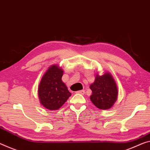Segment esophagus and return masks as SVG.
Returning <instances> with one entry per match:
<instances>
[{"mask_svg": "<svg viewBox=\"0 0 150 150\" xmlns=\"http://www.w3.org/2000/svg\"><path fill=\"white\" fill-rule=\"evenodd\" d=\"M78 94H84L85 93V91H84V90H81V91H78L76 92Z\"/></svg>", "mask_w": 150, "mask_h": 150, "instance_id": "1", "label": "esophagus"}]
</instances>
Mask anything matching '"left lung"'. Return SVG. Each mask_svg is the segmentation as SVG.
Returning <instances> with one entry per match:
<instances>
[{
  "label": "left lung",
  "instance_id": "1",
  "mask_svg": "<svg viewBox=\"0 0 150 150\" xmlns=\"http://www.w3.org/2000/svg\"><path fill=\"white\" fill-rule=\"evenodd\" d=\"M93 94L90 99L99 109L107 110L111 108L118 97V88L115 80L108 72L100 76L96 74L94 82L90 85Z\"/></svg>",
  "mask_w": 150,
  "mask_h": 150
}]
</instances>
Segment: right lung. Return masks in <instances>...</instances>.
<instances>
[{
	"label": "right lung",
	"mask_w": 150,
	"mask_h": 150,
	"mask_svg": "<svg viewBox=\"0 0 150 150\" xmlns=\"http://www.w3.org/2000/svg\"><path fill=\"white\" fill-rule=\"evenodd\" d=\"M63 74L62 68L54 64L48 68L40 80L39 99L41 104L48 110L59 109L72 94L62 80Z\"/></svg>",
	"instance_id": "right-lung-1"
}]
</instances>
